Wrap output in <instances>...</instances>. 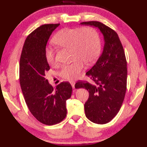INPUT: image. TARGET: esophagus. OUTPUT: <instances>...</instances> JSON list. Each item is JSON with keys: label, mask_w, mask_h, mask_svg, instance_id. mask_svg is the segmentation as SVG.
Segmentation results:
<instances>
[{"label": "esophagus", "mask_w": 147, "mask_h": 147, "mask_svg": "<svg viewBox=\"0 0 147 147\" xmlns=\"http://www.w3.org/2000/svg\"><path fill=\"white\" fill-rule=\"evenodd\" d=\"M71 86H72V87H73V89H74V85H75V82H71Z\"/></svg>", "instance_id": "34e87169"}]
</instances>
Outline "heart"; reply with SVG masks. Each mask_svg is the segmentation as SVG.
<instances>
[{"mask_svg":"<svg viewBox=\"0 0 147 147\" xmlns=\"http://www.w3.org/2000/svg\"><path fill=\"white\" fill-rule=\"evenodd\" d=\"M53 41L58 47L70 49L71 58L73 61L63 65L59 71V76L67 80L78 78L85 67L84 63L91 65L100 53L99 36L96 30L90 26L62 29L54 36ZM45 58L50 65H56L53 49L47 47Z\"/></svg>","mask_w":147,"mask_h":147,"instance_id":"1","label":"heart"}]
</instances>
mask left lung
Returning a JSON list of instances; mask_svg holds the SVG:
<instances>
[{
    "label": "left lung",
    "instance_id": "8db88e82",
    "mask_svg": "<svg viewBox=\"0 0 147 147\" xmlns=\"http://www.w3.org/2000/svg\"><path fill=\"white\" fill-rule=\"evenodd\" d=\"M82 24L98 27L104 38L102 53L86 75L93 84L79 80L75 88H85L89 98L84 104L86 117L96 124L109 123L120 110L126 91L127 62L117 34L98 21Z\"/></svg>",
    "mask_w": 147,
    "mask_h": 147
}]
</instances>
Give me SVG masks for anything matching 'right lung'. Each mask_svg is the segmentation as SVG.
I'll return each mask as SVG.
<instances>
[{"instance_id": "right-lung-1", "label": "right lung", "mask_w": 147, "mask_h": 147, "mask_svg": "<svg viewBox=\"0 0 147 147\" xmlns=\"http://www.w3.org/2000/svg\"><path fill=\"white\" fill-rule=\"evenodd\" d=\"M59 25L43 24L30 34L19 62L20 85L26 105L34 117L46 125L56 124L65 118L66 100L73 90L68 82H62L53 88L45 78L50 69L45 50L50 36Z\"/></svg>"}]
</instances>
